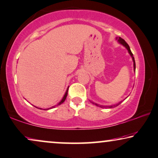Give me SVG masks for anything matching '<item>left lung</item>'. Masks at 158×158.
Returning <instances> with one entry per match:
<instances>
[{"mask_svg":"<svg viewBox=\"0 0 158 158\" xmlns=\"http://www.w3.org/2000/svg\"><path fill=\"white\" fill-rule=\"evenodd\" d=\"M117 40V41H118V43L119 44H121V45H122L123 46V47H125L126 48H127V50H128V52H129V55L130 56H131V58H132V60H133V63H134V71H135V70H136V64H135V60H134V56H133V54H132V52H131V50H130V48H129V45H128V44L126 43V41L124 40H123L121 38V37H116V38H115ZM125 98V99H126ZM124 99V100H125ZM121 102L122 101H121V102H118V104H116V105H114V106H101V105H99V104H97V103H94V102H92L91 101V102L92 103H93L94 105H95L96 106H98V107H100V108H114V107H116V106H118V105H120L121 103Z\"/></svg>","mask_w":158,"mask_h":158,"instance_id":"1","label":"left lung"}]
</instances>
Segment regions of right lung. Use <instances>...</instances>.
I'll list each match as a JSON object with an SVG mask.
<instances>
[{"mask_svg": "<svg viewBox=\"0 0 158 158\" xmlns=\"http://www.w3.org/2000/svg\"><path fill=\"white\" fill-rule=\"evenodd\" d=\"M69 87H68V88H67V89H66V92H65V94H64V97H63V98H62V100L60 101L59 102H58V103L57 104V105H56V106H52V107H50V108H46V109H42V108H37V107H36V106H35V108H38V109H40V110H50V109H52V108H54L56 106H60V105H61L63 102H64L65 101V100H66V97H67V94H68V90H69Z\"/></svg>", "mask_w": 158, "mask_h": 158, "instance_id": "add662e5", "label": "right lung"}]
</instances>
